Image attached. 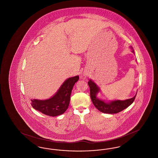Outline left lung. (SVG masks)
I'll use <instances>...</instances> for the list:
<instances>
[{"instance_id":"8db88e82","label":"left lung","mask_w":158,"mask_h":158,"mask_svg":"<svg viewBox=\"0 0 158 158\" xmlns=\"http://www.w3.org/2000/svg\"><path fill=\"white\" fill-rule=\"evenodd\" d=\"M88 85L90 88V96L91 100L94 106L101 112L106 114H115L120 113L121 111L124 110L128 106L131 105L135 99V96L133 98L128 99L124 101L116 100L114 101L109 103H105L104 101L99 99L97 97V94L99 92V89L97 85L92 82L89 81L88 82Z\"/></svg>"}]
</instances>
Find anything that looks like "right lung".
Segmentation results:
<instances>
[{"label": "right lung", "mask_w": 158, "mask_h": 158, "mask_svg": "<svg viewBox=\"0 0 158 158\" xmlns=\"http://www.w3.org/2000/svg\"><path fill=\"white\" fill-rule=\"evenodd\" d=\"M79 79V76H76L66 80L57 92L48 99L31 100L32 106L49 116L55 117L63 114L68 109L73 87Z\"/></svg>", "instance_id": "right-lung-1"}]
</instances>
